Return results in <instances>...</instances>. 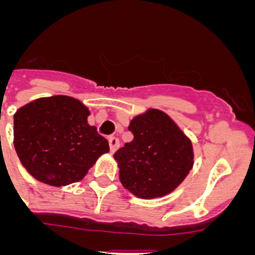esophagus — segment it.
Here are the masks:
<instances>
[{
  "label": "esophagus",
  "mask_w": 255,
  "mask_h": 255,
  "mask_svg": "<svg viewBox=\"0 0 255 255\" xmlns=\"http://www.w3.org/2000/svg\"><path fill=\"white\" fill-rule=\"evenodd\" d=\"M108 143H110V149H111V153H114L117 148L120 147V141L119 139L115 138V136H111V138L108 139Z\"/></svg>",
  "instance_id": "34e87169"
}]
</instances>
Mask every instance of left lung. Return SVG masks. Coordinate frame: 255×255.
<instances>
[{"mask_svg":"<svg viewBox=\"0 0 255 255\" xmlns=\"http://www.w3.org/2000/svg\"><path fill=\"white\" fill-rule=\"evenodd\" d=\"M130 143L114 154L120 181L139 198L166 195L184 181L193 167V145L170 117L149 110L132 119Z\"/></svg>","mask_w":255,"mask_h":255,"instance_id":"1","label":"left lung"}]
</instances>
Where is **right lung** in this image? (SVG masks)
<instances>
[{
	"label": "right lung",
	"instance_id": "add662e5",
	"mask_svg": "<svg viewBox=\"0 0 255 255\" xmlns=\"http://www.w3.org/2000/svg\"><path fill=\"white\" fill-rule=\"evenodd\" d=\"M89 111L80 101L53 96L33 101L13 116V145L31 176L52 186L80 181L107 139L88 124Z\"/></svg>",
	"mask_w": 255,
	"mask_h": 255
}]
</instances>
